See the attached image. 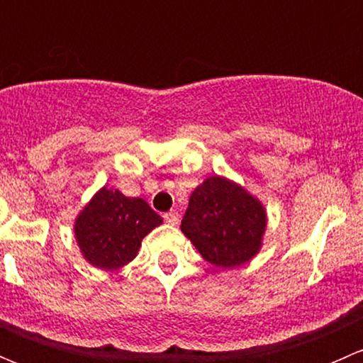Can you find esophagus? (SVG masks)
<instances>
[{
    "label": "esophagus",
    "instance_id": "obj_1",
    "mask_svg": "<svg viewBox=\"0 0 363 363\" xmlns=\"http://www.w3.org/2000/svg\"><path fill=\"white\" fill-rule=\"evenodd\" d=\"M163 218H164V221H167L168 225H172V226H177L179 221H181V219H179V214L175 211L167 212V214H164Z\"/></svg>",
    "mask_w": 363,
    "mask_h": 363
}]
</instances>
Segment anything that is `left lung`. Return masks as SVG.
<instances>
[{
	"mask_svg": "<svg viewBox=\"0 0 363 363\" xmlns=\"http://www.w3.org/2000/svg\"><path fill=\"white\" fill-rule=\"evenodd\" d=\"M181 230L205 262L235 269L262 250L267 211L244 186L212 175L191 193Z\"/></svg>",
	"mask_w": 363,
	"mask_h": 363,
	"instance_id": "left-lung-1",
	"label": "left lung"
}]
</instances>
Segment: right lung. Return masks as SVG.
Returning a JSON list of instances; mask_svg holds the SVG:
<instances>
[{
	"label": "right lung",
	"mask_w": 363,
	"mask_h": 363,
	"mask_svg": "<svg viewBox=\"0 0 363 363\" xmlns=\"http://www.w3.org/2000/svg\"><path fill=\"white\" fill-rule=\"evenodd\" d=\"M163 223L142 199L104 186L79 212L73 225L84 259L101 270H116L137 256L142 239Z\"/></svg>",
	"instance_id": "right-lung-1"
}]
</instances>
